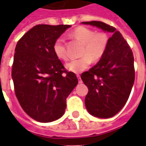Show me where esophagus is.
<instances>
[{"mask_svg":"<svg viewBox=\"0 0 146 146\" xmlns=\"http://www.w3.org/2000/svg\"><path fill=\"white\" fill-rule=\"evenodd\" d=\"M77 77H78V82H79V83H82V80H81L80 76V74H77Z\"/></svg>","mask_w":146,"mask_h":146,"instance_id":"obj_1","label":"esophagus"}]
</instances>
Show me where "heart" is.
<instances>
[{
	"mask_svg": "<svg viewBox=\"0 0 146 146\" xmlns=\"http://www.w3.org/2000/svg\"><path fill=\"white\" fill-rule=\"evenodd\" d=\"M72 34L84 45L80 54L82 57L73 59L67 63L66 66L70 72L78 74L88 68L91 64V60L97 62L104 56L109 44V37L107 33L103 32L96 33L94 30L84 26H80L74 29ZM52 49L58 58L64 60L69 58L65 40L63 37H58L55 40Z\"/></svg>",
	"mask_w": 146,
	"mask_h": 146,
	"instance_id": "heart-1",
	"label": "heart"
}]
</instances>
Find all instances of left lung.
Segmentation results:
<instances>
[{
    "mask_svg": "<svg viewBox=\"0 0 146 146\" xmlns=\"http://www.w3.org/2000/svg\"><path fill=\"white\" fill-rule=\"evenodd\" d=\"M113 33L108 49L96 65L81 74L88 88L85 104L94 116H114L124 106L135 82L134 55L131 47L116 28L100 21L82 22Z\"/></svg>",
    "mask_w": 146,
    "mask_h": 146,
    "instance_id": "8db88e82",
    "label": "left lung"
}]
</instances>
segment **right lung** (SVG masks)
<instances>
[{
	"mask_svg": "<svg viewBox=\"0 0 146 146\" xmlns=\"http://www.w3.org/2000/svg\"><path fill=\"white\" fill-rule=\"evenodd\" d=\"M69 25H37L20 38L15 47L12 77L15 95L33 119L47 123L64 115L66 98L78 83L55 55L52 46Z\"/></svg>",
	"mask_w": 146,
	"mask_h": 146,
	"instance_id": "add662e5",
	"label": "right lung"
}]
</instances>
